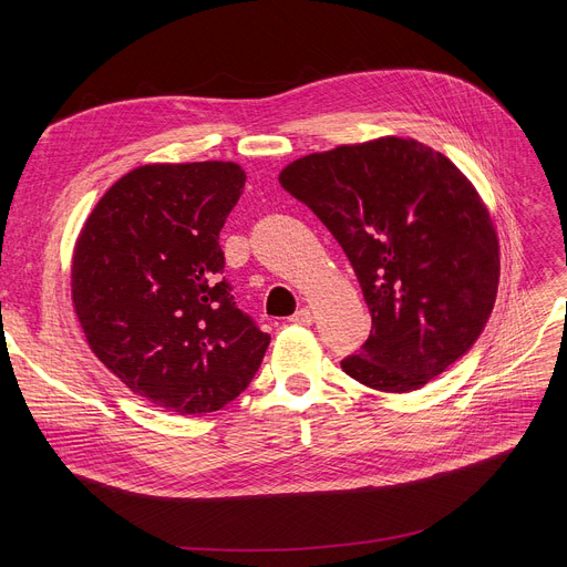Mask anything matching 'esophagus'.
<instances>
[{"instance_id": "34e87169", "label": "esophagus", "mask_w": 567, "mask_h": 567, "mask_svg": "<svg viewBox=\"0 0 567 567\" xmlns=\"http://www.w3.org/2000/svg\"><path fill=\"white\" fill-rule=\"evenodd\" d=\"M291 321H293V323H301V326H310V323L315 321V315H312L310 308H301V310H296V312L291 315Z\"/></svg>"}]
</instances>
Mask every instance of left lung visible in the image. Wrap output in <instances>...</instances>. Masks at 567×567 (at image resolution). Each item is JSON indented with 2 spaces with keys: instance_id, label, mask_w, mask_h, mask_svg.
I'll return each instance as SVG.
<instances>
[{
  "instance_id": "left-lung-1",
  "label": "left lung",
  "mask_w": 567,
  "mask_h": 567,
  "mask_svg": "<svg viewBox=\"0 0 567 567\" xmlns=\"http://www.w3.org/2000/svg\"><path fill=\"white\" fill-rule=\"evenodd\" d=\"M280 186L329 227L372 315L340 363L368 389L409 393L481 338L498 289V238L468 178L411 137L344 144L289 163Z\"/></svg>"
}]
</instances>
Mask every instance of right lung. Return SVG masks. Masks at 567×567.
Instances as JSON below:
<instances>
[{
  "label": "right lung",
  "instance_id": "1",
  "mask_svg": "<svg viewBox=\"0 0 567 567\" xmlns=\"http://www.w3.org/2000/svg\"><path fill=\"white\" fill-rule=\"evenodd\" d=\"M244 186L236 163L135 167L75 244L73 306L89 347L135 395L178 415L241 395L271 342L223 278L218 238Z\"/></svg>",
  "mask_w": 567,
  "mask_h": 567
}]
</instances>
